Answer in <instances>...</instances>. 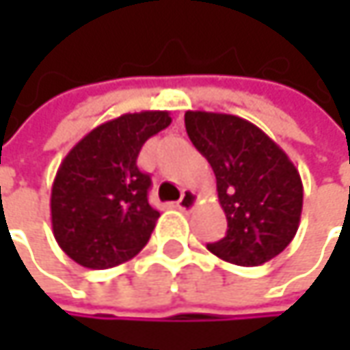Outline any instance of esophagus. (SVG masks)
Here are the masks:
<instances>
[{"instance_id":"34e87169","label":"esophagus","mask_w":350,"mask_h":350,"mask_svg":"<svg viewBox=\"0 0 350 350\" xmlns=\"http://www.w3.org/2000/svg\"><path fill=\"white\" fill-rule=\"evenodd\" d=\"M196 204H198V194H196L194 190H190V188H186V190L182 192L180 200L176 202V206H178L182 213H188V211H192Z\"/></svg>"}]
</instances>
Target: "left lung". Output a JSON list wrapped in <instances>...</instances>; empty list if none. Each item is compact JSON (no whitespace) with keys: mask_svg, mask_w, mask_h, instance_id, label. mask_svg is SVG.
<instances>
[{"mask_svg":"<svg viewBox=\"0 0 350 350\" xmlns=\"http://www.w3.org/2000/svg\"><path fill=\"white\" fill-rule=\"evenodd\" d=\"M194 148L217 176L227 235L208 243L223 261L255 267L292 243L302 215L304 188L288 154L257 125L227 113L186 111Z\"/></svg>","mask_w":350,"mask_h":350,"instance_id":"1","label":"left lung"}]
</instances>
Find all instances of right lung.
<instances>
[{"instance_id":"obj_1","label":"right lung","mask_w":350,"mask_h":350,"mask_svg":"<svg viewBox=\"0 0 350 350\" xmlns=\"http://www.w3.org/2000/svg\"><path fill=\"white\" fill-rule=\"evenodd\" d=\"M172 123L168 111L125 113L89 131L62 160L50 194L52 233L79 265L109 269L135 257L160 213L150 204L142 146Z\"/></svg>"}]
</instances>
